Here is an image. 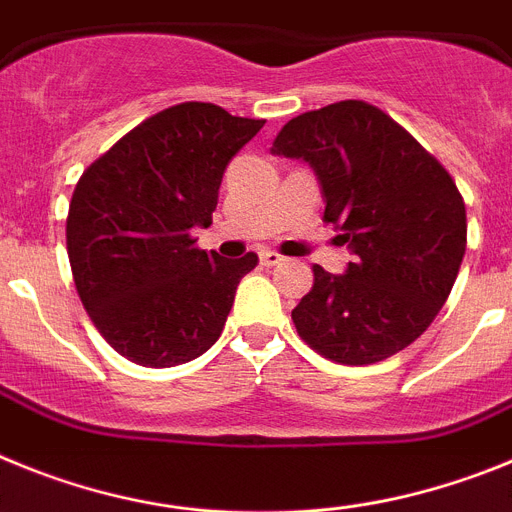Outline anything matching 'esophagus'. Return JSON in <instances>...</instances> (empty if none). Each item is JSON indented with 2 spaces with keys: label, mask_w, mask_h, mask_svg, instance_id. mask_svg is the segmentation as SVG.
<instances>
[{
  "label": "esophagus",
  "mask_w": 512,
  "mask_h": 512,
  "mask_svg": "<svg viewBox=\"0 0 512 512\" xmlns=\"http://www.w3.org/2000/svg\"><path fill=\"white\" fill-rule=\"evenodd\" d=\"M283 257L278 255V252L275 250H262L260 252V262L262 265H265V268H273V265H278V262H281Z\"/></svg>",
  "instance_id": "esophagus-1"
}]
</instances>
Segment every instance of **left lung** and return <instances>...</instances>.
Instances as JSON below:
<instances>
[{
  "label": "left lung",
  "instance_id": "8db88e82",
  "mask_svg": "<svg viewBox=\"0 0 512 512\" xmlns=\"http://www.w3.org/2000/svg\"><path fill=\"white\" fill-rule=\"evenodd\" d=\"M270 151L311 164L324 221L355 255L345 275L311 268L314 286L291 311L301 340L342 366L407 348L446 304L464 260L466 208L453 177L363 100L296 115Z\"/></svg>",
  "mask_w": 512,
  "mask_h": 512
}]
</instances>
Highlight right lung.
Masks as SVG:
<instances>
[{
	"label": "right lung",
	"mask_w": 512,
	"mask_h": 512,
	"mask_svg": "<svg viewBox=\"0 0 512 512\" xmlns=\"http://www.w3.org/2000/svg\"><path fill=\"white\" fill-rule=\"evenodd\" d=\"M262 126L213 102H180L79 177L66 216L71 275L100 335L128 361L180 366L219 340L257 255L198 250L190 229L211 226L226 164Z\"/></svg>",
	"instance_id": "right-lung-1"
}]
</instances>
